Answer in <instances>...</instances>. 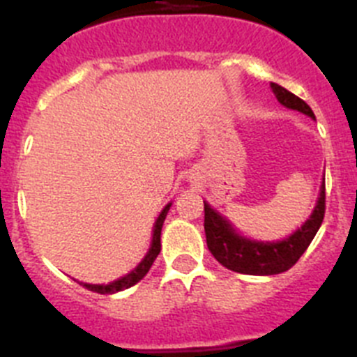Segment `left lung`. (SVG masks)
I'll return each instance as SVG.
<instances>
[{"mask_svg":"<svg viewBox=\"0 0 357 357\" xmlns=\"http://www.w3.org/2000/svg\"><path fill=\"white\" fill-rule=\"evenodd\" d=\"M270 87L280 105L317 119L311 107L304 100L273 82ZM204 213H206L204 229H206L207 247L218 263L243 275H277L289 270L301 259L309 243L317 236L326 213V182L321 181L317 206L307 220L298 229L293 230L291 234L277 241H261L243 236L230 220L213 209L206 200H204Z\"/></svg>","mask_w":357,"mask_h":357,"instance_id":"left-lung-1","label":"left lung"}]
</instances>
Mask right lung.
<instances>
[{"label":"right lung","instance_id":"1","mask_svg":"<svg viewBox=\"0 0 357 357\" xmlns=\"http://www.w3.org/2000/svg\"><path fill=\"white\" fill-rule=\"evenodd\" d=\"M169 207H172V202H169L168 206L164 207V209L160 211L159 216H157L155 223H153V230H151L150 248H148L146 255H144L143 259H141V263L137 264V266H135L132 272H128L127 275L119 277V279L112 280V282H109V284H89V282H78V284H82L84 288L89 289V291L100 293V295H112V293L123 291V289H128V288H132L134 284H137V282H139V280L146 275L148 270H150L151 264H153V261H155L157 255H159L160 230H162L164 220H166V214H168Z\"/></svg>","mask_w":357,"mask_h":357}]
</instances>
